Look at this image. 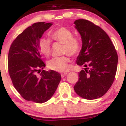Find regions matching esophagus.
<instances>
[{
	"label": "esophagus",
	"instance_id": "esophagus-1",
	"mask_svg": "<svg viewBox=\"0 0 126 126\" xmlns=\"http://www.w3.org/2000/svg\"><path fill=\"white\" fill-rule=\"evenodd\" d=\"M67 73H62L61 74V76H62V78H64L65 76H66L67 75Z\"/></svg>",
	"mask_w": 126,
	"mask_h": 126
}]
</instances>
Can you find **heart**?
Instances as JSON below:
<instances>
[{"mask_svg":"<svg viewBox=\"0 0 126 126\" xmlns=\"http://www.w3.org/2000/svg\"><path fill=\"white\" fill-rule=\"evenodd\" d=\"M71 29L65 27H59L49 33L50 38L54 42L63 44V54L70 56L78 54L81 50V42L78 37H73ZM39 51L43 56L48 57L51 53V42L48 38L41 37L38 41ZM70 60L66 56L54 57L48 62V67L59 72H67L69 69Z\"/></svg>","mask_w":126,"mask_h":126,"instance_id":"obj_1","label":"heart"}]
</instances>
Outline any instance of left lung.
<instances>
[{"instance_id":"obj_1","label":"left lung","mask_w":126,"mask_h":126,"mask_svg":"<svg viewBox=\"0 0 126 126\" xmlns=\"http://www.w3.org/2000/svg\"><path fill=\"white\" fill-rule=\"evenodd\" d=\"M74 24L82 40L77 64L85 67L79 72L74 89L85 99H97L106 94L113 83L117 53L110 37L99 26L86 19H78Z\"/></svg>"}]
</instances>
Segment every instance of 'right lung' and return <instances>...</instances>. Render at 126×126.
<instances>
[{"label": "right lung", "instance_id": "right-lung-1", "mask_svg": "<svg viewBox=\"0 0 126 126\" xmlns=\"http://www.w3.org/2000/svg\"><path fill=\"white\" fill-rule=\"evenodd\" d=\"M51 25V23L44 22L32 24L18 35L10 47L9 74L14 87L27 101L46 102L54 94L61 80L60 73L54 70H43L39 74L46 65L41 59L38 41Z\"/></svg>", "mask_w": 126, "mask_h": 126}]
</instances>
